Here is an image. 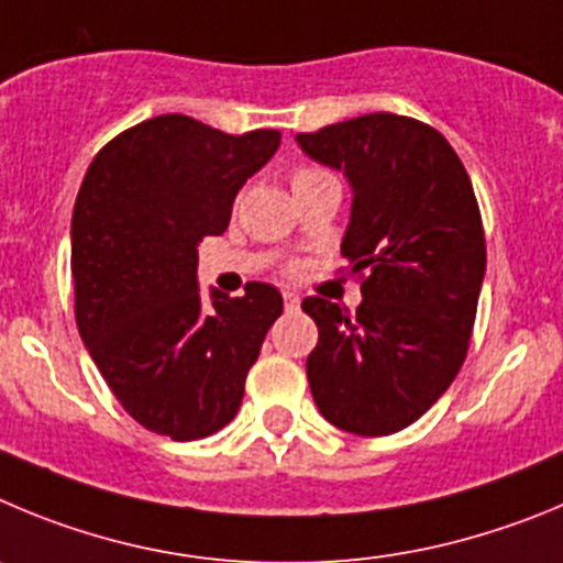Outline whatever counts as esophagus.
<instances>
[{"label":"esophagus","instance_id":"1","mask_svg":"<svg viewBox=\"0 0 563 563\" xmlns=\"http://www.w3.org/2000/svg\"><path fill=\"white\" fill-rule=\"evenodd\" d=\"M283 302H286L288 311H297V308H300V294L283 291Z\"/></svg>","mask_w":563,"mask_h":563}]
</instances>
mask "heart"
<instances>
[{
  "mask_svg": "<svg viewBox=\"0 0 563 563\" xmlns=\"http://www.w3.org/2000/svg\"><path fill=\"white\" fill-rule=\"evenodd\" d=\"M317 176H322V170H313V168H297L291 174V187L294 185H302V181H311L317 179Z\"/></svg>",
  "mask_w": 563,
  "mask_h": 563,
  "instance_id": "heart-1",
  "label": "heart"
}]
</instances>
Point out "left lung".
Returning <instances> with one entry per match:
<instances>
[{
	"mask_svg": "<svg viewBox=\"0 0 563 563\" xmlns=\"http://www.w3.org/2000/svg\"><path fill=\"white\" fill-rule=\"evenodd\" d=\"M297 143L351 181L342 255L364 297L356 313L302 300L319 331L306 362L313 401L344 432H401L449 389L468 353L485 275L477 196L449 140L401 114H364Z\"/></svg>",
	"mask_w": 563,
	"mask_h": 563,
	"instance_id": "1",
	"label": "left lung"
}]
</instances>
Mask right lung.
Segmentation results:
<instances>
[{
  "instance_id": "obj_1",
  "label": "right lung",
  "mask_w": 563,
  "mask_h": 563,
  "mask_svg": "<svg viewBox=\"0 0 563 563\" xmlns=\"http://www.w3.org/2000/svg\"><path fill=\"white\" fill-rule=\"evenodd\" d=\"M280 131L224 134L159 114L103 145L73 210L75 322L120 407L148 432L201 440L235 418L250 367L283 313L269 283L201 300L196 246L221 235L232 201Z\"/></svg>"
}]
</instances>
